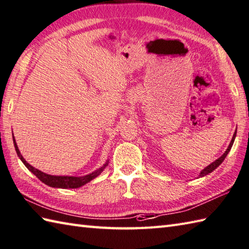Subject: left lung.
<instances>
[{
    "label": "left lung",
    "mask_w": 249,
    "mask_h": 249,
    "mask_svg": "<svg viewBox=\"0 0 249 249\" xmlns=\"http://www.w3.org/2000/svg\"><path fill=\"white\" fill-rule=\"evenodd\" d=\"M235 136H236V131L234 132V134H233V138H232V140H231V142H230V144H229V146H228V148H227V150L225 151V154L222 155L220 158H218L216 161H214L213 162V163H211L210 165H207L204 170H202L201 171V173H200V177H202V176H205V175H207V174H210V173H212L213 171H214L215 169H217L218 166H219L220 164H221V162L225 160V158L227 157V155L229 154V151L231 150V147H232V145H233V143H234V140H235Z\"/></svg>",
    "instance_id": "left-lung-1"
}]
</instances>
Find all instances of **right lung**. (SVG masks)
<instances>
[{"instance_id": "add662e5", "label": "right lung", "mask_w": 249, "mask_h": 249, "mask_svg": "<svg viewBox=\"0 0 249 249\" xmlns=\"http://www.w3.org/2000/svg\"><path fill=\"white\" fill-rule=\"evenodd\" d=\"M13 140H14V145H15V149H16V153H17L18 157L20 158V160L23 162V164L27 166L28 169L31 171L32 173L35 176H36L40 181H43L44 184H46L47 186L54 187V188H64V189H68V188H79V187L86 185L90 180H92L93 178H95L96 176H99L101 173H102L105 167L107 166V164H108V162H106V163L103 166H101L100 169L92 172V173H91V174L85 175V176H79V177L49 175V174H46V173H43L42 171L35 169V167H33L32 165H30L28 162L23 159L22 155L20 154V151L18 149V146L16 144V141H15L14 136H13Z\"/></svg>"}]
</instances>
